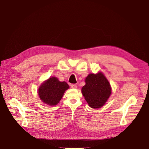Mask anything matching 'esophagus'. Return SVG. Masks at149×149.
<instances>
[{
	"label": "esophagus",
	"instance_id": "34e87169",
	"mask_svg": "<svg viewBox=\"0 0 149 149\" xmlns=\"http://www.w3.org/2000/svg\"><path fill=\"white\" fill-rule=\"evenodd\" d=\"M71 87L72 88H77V86L76 84H71Z\"/></svg>",
	"mask_w": 149,
	"mask_h": 149
}]
</instances>
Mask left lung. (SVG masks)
Instances as JSON below:
<instances>
[{
  "label": "left lung",
  "instance_id": "left-lung-1",
  "mask_svg": "<svg viewBox=\"0 0 149 149\" xmlns=\"http://www.w3.org/2000/svg\"><path fill=\"white\" fill-rule=\"evenodd\" d=\"M81 91L90 107L93 109L103 106L111 93L110 83L101 72L89 74Z\"/></svg>",
  "mask_w": 149,
  "mask_h": 149
}]
</instances>
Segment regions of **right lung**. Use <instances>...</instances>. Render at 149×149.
Instances as JSON below:
<instances>
[{"label":"right lung","mask_w":149,"mask_h":149,"mask_svg":"<svg viewBox=\"0 0 149 149\" xmlns=\"http://www.w3.org/2000/svg\"><path fill=\"white\" fill-rule=\"evenodd\" d=\"M68 88L69 86L66 82H60L57 78L51 77L42 84L38 90V95L42 101L53 106L59 102Z\"/></svg>","instance_id":"1"}]
</instances>
